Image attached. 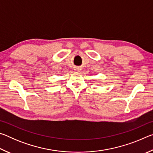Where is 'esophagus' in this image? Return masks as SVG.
I'll return each mask as SVG.
<instances>
[{
	"label": "esophagus",
	"instance_id": "34e87169",
	"mask_svg": "<svg viewBox=\"0 0 153 153\" xmlns=\"http://www.w3.org/2000/svg\"><path fill=\"white\" fill-rule=\"evenodd\" d=\"M75 70L77 71H79L80 70V69H79V68H76V69H75Z\"/></svg>",
	"mask_w": 153,
	"mask_h": 153
}]
</instances>
